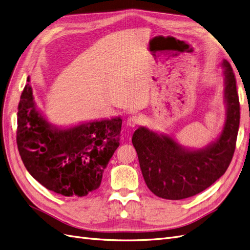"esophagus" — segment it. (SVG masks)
I'll list each match as a JSON object with an SVG mask.
<instances>
[{"instance_id": "esophagus-1", "label": "esophagus", "mask_w": 250, "mask_h": 250, "mask_svg": "<svg viewBox=\"0 0 250 250\" xmlns=\"http://www.w3.org/2000/svg\"><path fill=\"white\" fill-rule=\"evenodd\" d=\"M140 122H141V117L138 115H132L130 117H128L127 119V125L130 127H135Z\"/></svg>"}]
</instances>
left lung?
Returning <instances> with one entry per match:
<instances>
[{
	"mask_svg": "<svg viewBox=\"0 0 250 250\" xmlns=\"http://www.w3.org/2000/svg\"><path fill=\"white\" fill-rule=\"evenodd\" d=\"M225 122L218 137L204 147H185L167 133L141 126L132 135L143 177L158 197L180 200L204 191L228 170L236 148L240 103L236 78L223 59Z\"/></svg>",
	"mask_w": 250,
	"mask_h": 250,
	"instance_id": "obj_1",
	"label": "left lung"
}]
</instances>
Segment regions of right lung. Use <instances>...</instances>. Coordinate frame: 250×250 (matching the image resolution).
Returning <instances> with one entry per match:
<instances>
[{"label":"right lung","mask_w":250,"mask_h":250,"mask_svg":"<svg viewBox=\"0 0 250 250\" xmlns=\"http://www.w3.org/2000/svg\"><path fill=\"white\" fill-rule=\"evenodd\" d=\"M27 82L19 104L17 131L26 169L48 190L66 197H83L94 192L120 145L122 119L58 127L37 108L30 77Z\"/></svg>","instance_id":"obj_1"}]
</instances>
